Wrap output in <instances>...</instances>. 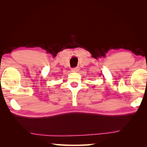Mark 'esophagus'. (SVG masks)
<instances>
[{
	"mask_svg": "<svg viewBox=\"0 0 147 147\" xmlns=\"http://www.w3.org/2000/svg\"><path fill=\"white\" fill-rule=\"evenodd\" d=\"M79 67H74V68H72L71 69V71H73V72H78V71H79Z\"/></svg>",
	"mask_w": 147,
	"mask_h": 147,
	"instance_id": "esophagus-1",
	"label": "esophagus"
}]
</instances>
